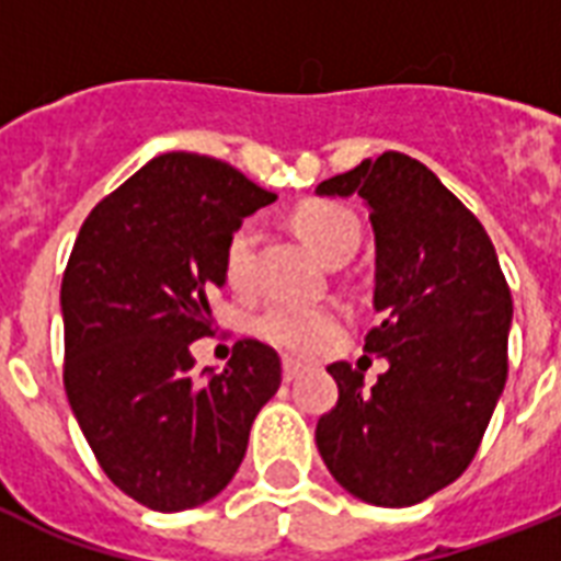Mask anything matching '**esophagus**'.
I'll return each mask as SVG.
<instances>
[{"label": "esophagus", "mask_w": 561, "mask_h": 561, "mask_svg": "<svg viewBox=\"0 0 561 561\" xmlns=\"http://www.w3.org/2000/svg\"><path fill=\"white\" fill-rule=\"evenodd\" d=\"M302 373H306V369H302V364H297V360H282V378H285V381H297Z\"/></svg>", "instance_id": "obj_1"}]
</instances>
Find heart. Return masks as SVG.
<instances>
[{
  "mask_svg": "<svg viewBox=\"0 0 561 561\" xmlns=\"http://www.w3.org/2000/svg\"><path fill=\"white\" fill-rule=\"evenodd\" d=\"M294 227L325 264L352 259V253L358 250V218L337 203L314 201L299 206L294 215ZM255 247H259V227L253 220H247L232 232L227 253H224V273L232 290L253 288ZM341 323L343 317L337 308L273 302L255 317V332L276 350L290 352V355H311L341 329Z\"/></svg>",
  "mask_w": 561,
  "mask_h": 561,
  "instance_id": "heart-1",
  "label": "heart"
}]
</instances>
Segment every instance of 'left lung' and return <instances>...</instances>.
Instances as JSON below:
<instances>
[{
	"mask_svg": "<svg viewBox=\"0 0 561 561\" xmlns=\"http://www.w3.org/2000/svg\"><path fill=\"white\" fill-rule=\"evenodd\" d=\"M320 197L358 194L375 236L364 352L387 358L373 387L332 364L341 399L317 422L325 469L375 506H413L460 478L506 383L513 297L480 220L434 171L399 151L323 180Z\"/></svg>",
	"mask_w": 561,
	"mask_h": 561,
	"instance_id": "left-lung-1",
	"label": "left lung"
}]
</instances>
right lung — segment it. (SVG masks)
Wrapping results in <instances>:
<instances>
[{
    "mask_svg": "<svg viewBox=\"0 0 561 561\" xmlns=\"http://www.w3.org/2000/svg\"><path fill=\"white\" fill-rule=\"evenodd\" d=\"M273 201L227 162L162 153L90 211L66 264V396L107 478L157 513L224 492L279 390V355L259 341L236 343L224 373L192 358L229 238Z\"/></svg>",
    "mask_w": 561,
    "mask_h": 561,
    "instance_id": "add662e5",
    "label": "right lung"
}]
</instances>
